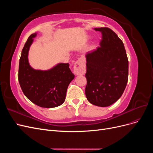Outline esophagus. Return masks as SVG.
Returning <instances> with one entry per match:
<instances>
[{
    "label": "esophagus",
    "instance_id": "obj_1",
    "mask_svg": "<svg viewBox=\"0 0 153 153\" xmlns=\"http://www.w3.org/2000/svg\"><path fill=\"white\" fill-rule=\"evenodd\" d=\"M85 60L83 58L78 59V61L74 65L73 72L76 75H84L85 73Z\"/></svg>",
    "mask_w": 153,
    "mask_h": 153
}]
</instances>
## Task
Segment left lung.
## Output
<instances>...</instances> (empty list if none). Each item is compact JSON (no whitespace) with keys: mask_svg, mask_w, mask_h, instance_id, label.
<instances>
[{"mask_svg":"<svg viewBox=\"0 0 153 153\" xmlns=\"http://www.w3.org/2000/svg\"><path fill=\"white\" fill-rule=\"evenodd\" d=\"M102 34L100 47L86 55L85 95L89 102L108 106L122 96L128 79V60L121 39L108 27L94 28Z\"/></svg>","mask_w":153,"mask_h":153,"instance_id":"obj_1","label":"left lung"}]
</instances>
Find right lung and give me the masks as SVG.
Wrapping results in <instances>:
<instances>
[{"label": "right lung", "instance_id": "obj_1", "mask_svg": "<svg viewBox=\"0 0 153 153\" xmlns=\"http://www.w3.org/2000/svg\"><path fill=\"white\" fill-rule=\"evenodd\" d=\"M37 33L31 34L22 51L18 81L24 95L32 103L43 108H54L65 101L68 85L75 78L69 64L59 63L48 70L32 68L28 55Z\"/></svg>", "mask_w": 153, "mask_h": 153}]
</instances>
